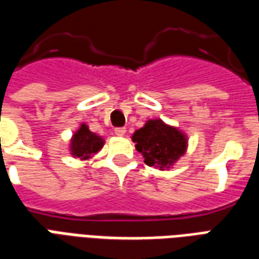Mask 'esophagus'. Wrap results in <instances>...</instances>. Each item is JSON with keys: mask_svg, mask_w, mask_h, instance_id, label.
<instances>
[{"mask_svg": "<svg viewBox=\"0 0 259 259\" xmlns=\"http://www.w3.org/2000/svg\"><path fill=\"white\" fill-rule=\"evenodd\" d=\"M124 133H126V129H124V127H116V129H115V135L116 136H124Z\"/></svg>", "mask_w": 259, "mask_h": 259, "instance_id": "1", "label": "esophagus"}]
</instances>
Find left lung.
I'll list each match as a JSON object with an SVG mask.
<instances>
[{
  "mask_svg": "<svg viewBox=\"0 0 259 259\" xmlns=\"http://www.w3.org/2000/svg\"><path fill=\"white\" fill-rule=\"evenodd\" d=\"M136 150L144 157L148 166L168 169L186 152L187 139L174 126L163 123L161 119L148 120L133 135Z\"/></svg>",
  "mask_w": 259,
  "mask_h": 259,
  "instance_id": "obj_1",
  "label": "left lung"
}]
</instances>
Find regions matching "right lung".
<instances>
[{
	"mask_svg": "<svg viewBox=\"0 0 259 259\" xmlns=\"http://www.w3.org/2000/svg\"><path fill=\"white\" fill-rule=\"evenodd\" d=\"M104 146V140L100 136L89 130L87 124H81L70 141V152L74 158L89 159L100 151Z\"/></svg>",
	"mask_w": 259,
	"mask_h": 259,
	"instance_id": "obj_1",
	"label": "right lung"
}]
</instances>
